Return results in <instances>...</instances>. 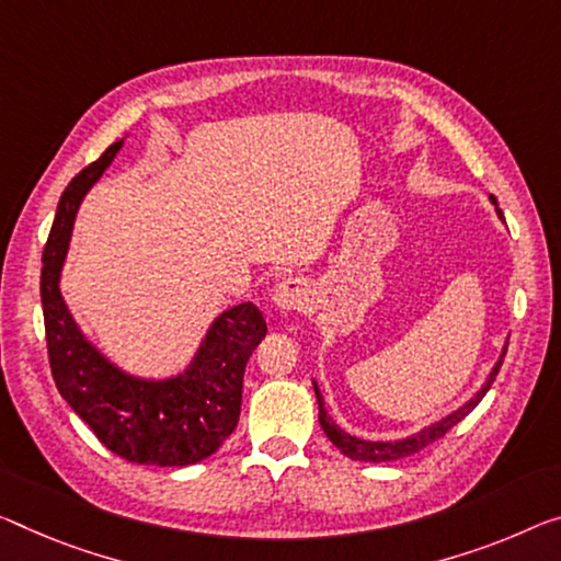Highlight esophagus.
<instances>
[{
  "label": "esophagus",
  "instance_id": "esophagus-1",
  "mask_svg": "<svg viewBox=\"0 0 561 561\" xmlns=\"http://www.w3.org/2000/svg\"><path fill=\"white\" fill-rule=\"evenodd\" d=\"M273 304L280 310H306L310 304V286L298 275H290L275 286Z\"/></svg>",
  "mask_w": 561,
  "mask_h": 561
}]
</instances>
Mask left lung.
<instances>
[{
	"mask_svg": "<svg viewBox=\"0 0 561 561\" xmlns=\"http://www.w3.org/2000/svg\"><path fill=\"white\" fill-rule=\"evenodd\" d=\"M491 203L496 205V197H491ZM496 215L504 220V215H502V210H499V205H496ZM506 346H510V341L504 343L502 356H499L494 368H491V374L486 376L484 386H481V389H479L477 393H473V399H469L467 403H463V407L451 411L449 416H444L442 421H436V424L421 428V431H416V434H411V436H407V438H399V442H368V438L351 436L348 431H343L341 426H335V421L329 416V411H325V407H323L321 389H318V383L313 381V391H316V401H318V421H321V428L325 431V436L331 438V444L335 446V449H341V454L348 456V459H353V461L381 463V461L403 459V456L416 454V451L424 449V446H428L431 442H436V438H442V436L446 434V431L454 428L463 416H467V413H471L473 409L479 407V401L484 399L486 391L491 389V383H494L499 368H502V364H504Z\"/></svg>",
	"mask_w": 561,
	"mask_h": 561,
	"instance_id": "obj_1",
	"label": "left lung"
}]
</instances>
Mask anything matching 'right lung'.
<instances>
[{"instance_id": "add662e5", "label": "right lung", "mask_w": 561, "mask_h": 561, "mask_svg": "<svg viewBox=\"0 0 561 561\" xmlns=\"http://www.w3.org/2000/svg\"><path fill=\"white\" fill-rule=\"evenodd\" d=\"M123 140L100 154L59 197L42 253V310L57 391L112 454L152 467H191L220 449L240 419L248 358L268 325L257 306L240 304L215 318L183 374L140 378L84 339L59 293L75 215L84 193L110 168Z\"/></svg>"}]
</instances>
